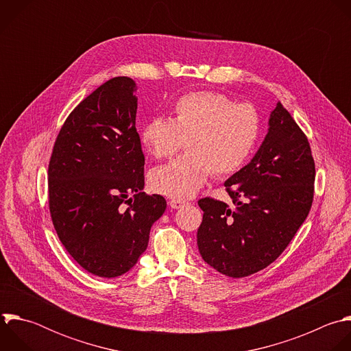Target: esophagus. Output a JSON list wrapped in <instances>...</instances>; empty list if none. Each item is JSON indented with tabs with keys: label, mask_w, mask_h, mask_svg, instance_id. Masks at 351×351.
Returning <instances> with one entry per match:
<instances>
[{
	"label": "esophagus",
	"mask_w": 351,
	"mask_h": 351,
	"mask_svg": "<svg viewBox=\"0 0 351 351\" xmlns=\"http://www.w3.org/2000/svg\"><path fill=\"white\" fill-rule=\"evenodd\" d=\"M169 204H170L173 208H181V207H184V206H185V202H182V200H176V199H171V200L169 202Z\"/></svg>",
	"instance_id": "1"
}]
</instances>
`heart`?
<instances>
[{
  "label": "heart",
  "mask_w": 351,
  "mask_h": 351,
  "mask_svg": "<svg viewBox=\"0 0 351 351\" xmlns=\"http://www.w3.org/2000/svg\"><path fill=\"white\" fill-rule=\"evenodd\" d=\"M260 134V116L250 104H235L226 94L192 91L174 104V119L154 117L143 141L156 159L173 158L186 139L188 154L155 170V191L188 199L215 173L227 177L250 158Z\"/></svg>",
  "instance_id": "heart-1"
}]
</instances>
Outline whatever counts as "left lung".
<instances>
[{"label": "left lung", "instance_id": "left-lung-1", "mask_svg": "<svg viewBox=\"0 0 351 351\" xmlns=\"http://www.w3.org/2000/svg\"><path fill=\"white\" fill-rule=\"evenodd\" d=\"M268 124L252 162L224 182L234 207L210 196L197 200L199 253L231 278L261 271L281 256L314 199L315 163L306 134L281 102Z\"/></svg>", "mask_w": 351, "mask_h": 351}]
</instances>
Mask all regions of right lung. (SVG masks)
Masks as SVG:
<instances>
[{
    "label": "right lung",
    "mask_w": 351,
    "mask_h": 351,
    "mask_svg": "<svg viewBox=\"0 0 351 351\" xmlns=\"http://www.w3.org/2000/svg\"><path fill=\"white\" fill-rule=\"evenodd\" d=\"M135 83L113 77L67 116L48 165V206L59 241L86 271L120 276L149 241L166 199L143 192Z\"/></svg>",
    "instance_id": "1"
}]
</instances>
